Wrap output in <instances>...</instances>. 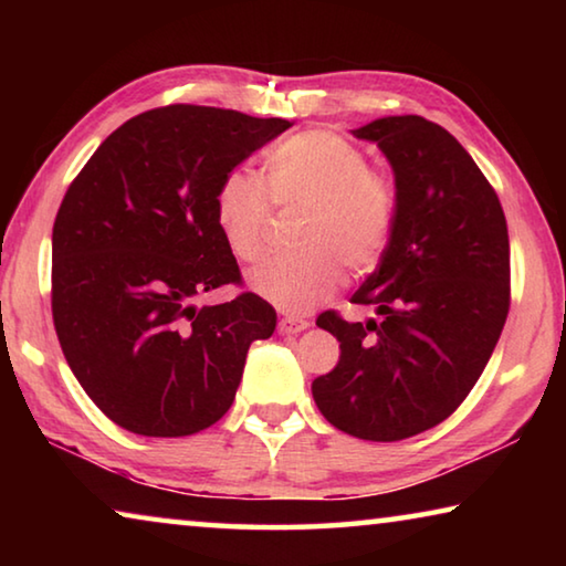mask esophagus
Listing matches in <instances>:
<instances>
[{
	"label": "esophagus",
	"mask_w": 566,
	"mask_h": 566,
	"mask_svg": "<svg viewBox=\"0 0 566 566\" xmlns=\"http://www.w3.org/2000/svg\"><path fill=\"white\" fill-rule=\"evenodd\" d=\"M310 327V322L302 319V317H282L280 324H276V332L280 334H296V332H304Z\"/></svg>",
	"instance_id": "esophagus-1"
}]
</instances>
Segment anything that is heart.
<instances>
[{
  "label": "heart",
  "mask_w": 566,
  "mask_h": 566,
  "mask_svg": "<svg viewBox=\"0 0 566 566\" xmlns=\"http://www.w3.org/2000/svg\"><path fill=\"white\" fill-rule=\"evenodd\" d=\"M266 189L244 169L227 171L214 195V222L239 262L266 252L273 202L282 212L302 209L296 247L302 254L270 260L249 272L247 284L284 312H304L337 292L344 270H377L397 222V185L385 169L337 132L294 134L266 157Z\"/></svg>",
  "instance_id": "b5f03b06"
}]
</instances>
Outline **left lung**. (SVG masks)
I'll list each match as a JSON object with an SVG mask.
<instances>
[{"label":"left lung","instance_id":"obj_1","mask_svg":"<svg viewBox=\"0 0 566 566\" xmlns=\"http://www.w3.org/2000/svg\"><path fill=\"white\" fill-rule=\"evenodd\" d=\"M354 137L385 151L399 197L377 272L352 296L381 319L319 314L342 354L312 395L344 434L399 442L454 415L482 377L510 314V234L494 187L444 127L405 114Z\"/></svg>","mask_w":566,"mask_h":566}]
</instances>
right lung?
<instances>
[{
    "label": "right lung",
    "instance_id": "1",
    "mask_svg": "<svg viewBox=\"0 0 566 566\" xmlns=\"http://www.w3.org/2000/svg\"><path fill=\"white\" fill-rule=\"evenodd\" d=\"M169 104L114 129L66 189L52 229V319L64 359L114 424L187 437L232 407L249 344L276 312L254 292L191 300L242 274L214 222L227 171L290 129Z\"/></svg>",
    "mask_w": 566,
    "mask_h": 566
}]
</instances>
